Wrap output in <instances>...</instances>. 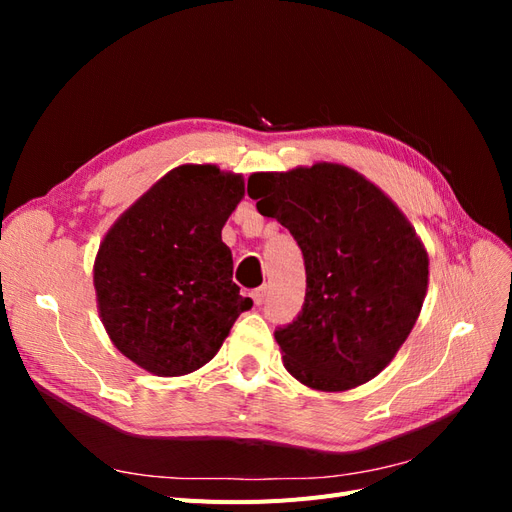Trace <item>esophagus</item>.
<instances>
[{
    "mask_svg": "<svg viewBox=\"0 0 512 512\" xmlns=\"http://www.w3.org/2000/svg\"><path fill=\"white\" fill-rule=\"evenodd\" d=\"M252 299H254V303H256V305H262V303H265V299H267V288H265V286H260V288L252 290Z\"/></svg>",
    "mask_w": 512,
    "mask_h": 512,
    "instance_id": "obj_1",
    "label": "esophagus"
}]
</instances>
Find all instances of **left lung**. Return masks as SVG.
<instances>
[{
  "mask_svg": "<svg viewBox=\"0 0 512 512\" xmlns=\"http://www.w3.org/2000/svg\"><path fill=\"white\" fill-rule=\"evenodd\" d=\"M247 194L290 230L305 262L301 312L275 329L286 369L318 391H348L378 376L427 292V252L404 213L339 164L256 173Z\"/></svg>",
  "mask_w": 512,
  "mask_h": 512,
  "instance_id": "1",
  "label": "left lung"
}]
</instances>
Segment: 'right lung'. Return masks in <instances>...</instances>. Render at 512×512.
I'll list each match as a JSON object with an SVG mask.
<instances>
[{
	"label": "right lung",
	"mask_w": 512,
	"mask_h": 512,
	"mask_svg": "<svg viewBox=\"0 0 512 512\" xmlns=\"http://www.w3.org/2000/svg\"><path fill=\"white\" fill-rule=\"evenodd\" d=\"M245 194L241 175L211 164L170 170L104 237L94 284L106 333L156 376L211 361L241 312L222 228Z\"/></svg>",
	"instance_id": "obj_1"
}]
</instances>
